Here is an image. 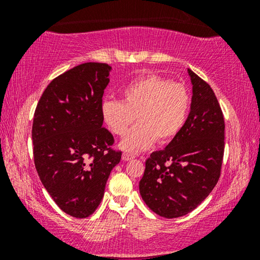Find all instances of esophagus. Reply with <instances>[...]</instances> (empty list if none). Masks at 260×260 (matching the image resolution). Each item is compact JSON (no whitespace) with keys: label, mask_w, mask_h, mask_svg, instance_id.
<instances>
[{"label":"esophagus","mask_w":260,"mask_h":260,"mask_svg":"<svg viewBox=\"0 0 260 260\" xmlns=\"http://www.w3.org/2000/svg\"><path fill=\"white\" fill-rule=\"evenodd\" d=\"M135 156L133 154H129V152H123L122 155V159L123 161H130V159H133Z\"/></svg>","instance_id":"obj_1"}]
</instances>
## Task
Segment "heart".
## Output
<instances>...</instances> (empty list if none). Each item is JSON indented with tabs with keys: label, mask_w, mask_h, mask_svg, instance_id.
<instances>
[{
	"label": "heart",
	"mask_w": 260,
	"mask_h": 260,
	"mask_svg": "<svg viewBox=\"0 0 260 260\" xmlns=\"http://www.w3.org/2000/svg\"><path fill=\"white\" fill-rule=\"evenodd\" d=\"M123 101L104 99L101 113L115 135L123 136L136 118L138 123L120 142L124 150L137 152L155 143H166L180 133L189 109V93L182 84L149 74L124 86Z\"/></svg>",
	"instance_id": "1"
}]
</instances>
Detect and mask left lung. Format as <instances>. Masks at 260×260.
<instances>
[{"label":"left lung","instance_id":"obj_1","mask_svg":"<svg viewBox=\"0 0 260 260\" xmlns=\"http://www.w3.org/2000/svg\"><path fill=\"white\" fill-rule=\"evenodd\" d=\"M190 112L180 133L145 161L140 181L143 201L163 218L193 211L218 183L225 149V122L212 87L188 69Z\"/></svg>","mask_w":260,"mask_h":260}]
</instances>
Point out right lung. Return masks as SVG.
Wrapping results in <instances>:
<instances>
[{
  "label": "right lung",
  "instance_id": "1",
  "mask_svg": "<svg viewBox=\"0 0 260 260\" xmlns=\"http://www.w3.org/2000/svg\"><path fill=\"white\" fill-rule=\"evenodd\" d=\"M108 63L85 62L53 79L34 113V163L60 209L87 218L104 197L110 173L122 152L103 127L101 105L110 81Z\"/></svg>",
  "mask_w": 260,
  "mask_h": 260
}]
</instances>
